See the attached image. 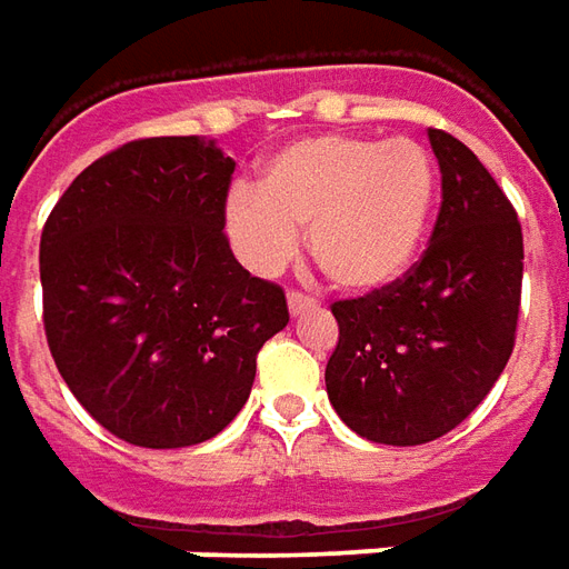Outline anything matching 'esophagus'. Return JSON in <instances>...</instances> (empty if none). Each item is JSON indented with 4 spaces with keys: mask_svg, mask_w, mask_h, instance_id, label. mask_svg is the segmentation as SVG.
<instances>
[{
    "mask_svg": "<svg viewBox=\"0 0 569 569\" xmlns=\"http://www.w3.org/2000/svg\"><path fill=\"white\" fill-rule=\"evenodd\" d=\"M286 305H289V313H292V317H305V313H313V310H317V301L305 296V292H289Z\"/></svg>",
    "mask_w": 569,
    "mask_h": 569,
    "instance_id": "1",
    "label": "esophagus"
}]
</instances>
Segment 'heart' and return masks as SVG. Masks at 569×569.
Segmentation results:
<instances>
[{
	"mask_svg": "<svg viewBox=\"0 0 569 569\" xmlns=\"http://www.w3.org/2000/svg\"><path fill=\"white\" fill-rule=\"evenodd\" d=\"M436 161L418 140L317 133L271 151L256 191L224 200V237L259 277L296 256L308 228V252L345 292L396 283L418 256L436 203Z\"/></svg>",
	"mask_w": 569,
	"mask_h": 569,
	"instance_id": "1",
	"label": "heart"
}]
</instances>
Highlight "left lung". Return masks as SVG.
<instances>
[{
	"instance_id": "1",
	"label": "left lung",
	"mask_w": 569,
	"mask_h": 569,
	"mask_svg": "<svg viewBox=\"0 0 569 569\" xmlns=\"http://www.w3.org/2000/svg\"><path fill=\"white\" fill-rule=\"evenodd\" d=\"M441 207L411 271L332 305L338 347L326 393L378 445H423L463 423L512 357L525 240L512 203L463 142L427 130Z\"/></svg>"
}]
</instances>
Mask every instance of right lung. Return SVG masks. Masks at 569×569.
I'll return each instance as SVG.
<instances>
[{"label": "right lung", "instance_id": "1", "mask_svg": "<svg viewBox=\"0 0 569 569\" xmlns=\"http://www.w3.org/2000/svg\"><path fill=\"white\" fill-rule=\"evenodd\" d=\"M234 161L151 137L81 170L39 247L44 335L84 411L140 448H188L247 406L256 353L289 322L280 286L224 237Z\"/></svg>", "mask_w": 569, "mask_h": 569}]
</instances>
